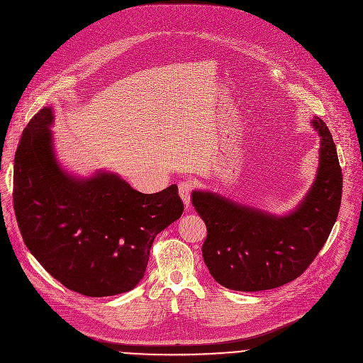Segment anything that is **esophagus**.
<instances>
[{
  "mask_svg": "<svg viewBox=\"0 0 363 363\" xmlns=\"http://www.w3.org/2000/svg\"><path fill=\"white\" fill-rule=\"evenodd\" d=\"M192 186H194L192 181H182V182L178 184V192H179V196H181L185 206H188L189 202H191Z\"/></svg>",
  "mask_w": 363,
  "mask_h": 363,
  "instance_id": "esophagus-1",
  "label": "esophagus"
}]
</instances>
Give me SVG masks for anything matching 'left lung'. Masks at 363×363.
Returning a JSON list of instances; mask_svg holds the SVG:
<instances>
[{
	"label": "left lung",
	"instance_id": "8db88e82",
	"mask_svg": "<svg viewBox=\"0 0 363 363\" xmlns=\"http://www.w3.org/2000/svg\"><path fill=\"white\" fill-rule=\"evenodd\" d=\"M310 125L320 138L316 178L284 216L233 201L213 191H192L195 211L206 225L202 257L221 286L262 291L297 279L315 260L336 223L342 199V169L326 123Z\"/></svg>",
	"mask_w": 363,
	"mask_h": 363
}]
</instances>
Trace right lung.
<instances>
[{
  "label": "right lung",
  "mask_w": 363,
  "mask_h": 363,
  "mask_svg": "<svg viewBox=\"0 0 363 363\" xmlns=\"http://www.w3.org/2000/svg\"><path fill=\"white\" fill-rule=\"evenodd\" d=\"M53 123V106L43 108L16 153L14 210L23 240L73 291H129L145 276L155 237L182 216L178 186L142 194L115 172L70 174L56 157Z\"/></svg>",
  "instance_id": "right-lung-1"
}]
</instances>
